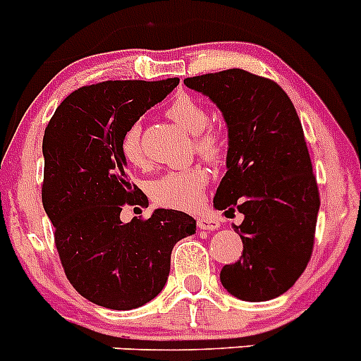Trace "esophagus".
I'll return each mask as SVG.
<instances>
[{"mask_svg":"<svg viewBox=\"0 0 361 361\" xmlns=\"http://www.w3.org/2000/svg\"><path fill=\"white\" fill-rule=\"evenodd\" d=\"M197 228H200V230L214 231L221 228V222H219L215 217H212V215H201V217L197 219Z\"/></svg>","mask_w":361,"mask_h":361,"instance_id":"esophagus-1","label":"esophagus"}]
</instances>
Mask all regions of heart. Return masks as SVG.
I'll return each instance as SVG.
<instances>
[{
	"label": "heart",
	"instance_id": "b5f03b06",
	"mask_svg": "<svg viewBox=\"0 0 361 361\" xmlns=\"http://www.w3.org/2000/svg\"><path fill=\"white\" fill-rule=\"evenodd\" d=\"M167 116L188 135H194L196 149L204 158L217 161L224 153V140L214 128H208V112L196 99L181 96L174 99L167 109ZM124 158L131 165H142L144 154L140 146V126L128 128L121 144ZM208 183V173L203 167H188L171 171L151 181L149 196L157 204L174 210H192L200 204L203 190Z\"/></svg>",
	"mask_w": 361,
	"mask_h": 361
}]
</instances>
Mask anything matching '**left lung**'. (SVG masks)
Listing matches in <instances>:
<instances>
[{
  "instance_id": "left-lung-1",
  "label": "left lung",
  "mask_w": 361,
  "mask_h": 361,
  "mask_svg": "<svg viewBox=\"0 0 361 361\" xmlns=\"http://www.w3.org/2000/svg\"><path fill=\"white\" fill-rule=\"evenodd\" d=\"M183 83L207 96L228 128L226 174L214 207L244 215L233 224L244 251L222 267V287L249 302L278 298L308 265L321 207L298 112L278 83L244 69Z\"/></svg>"
}]
</instances>
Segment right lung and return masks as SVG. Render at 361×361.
<instances>
[{"mask_svg": "<svg viewBox=\"0 0 361 361\" xmlns=\"http://www.w3.org/2000/svg\"><path fill=\"white\" fill-rule=\"evenodd\" d=\"M178 83L82 87L60 103L44 131V210L67 279L94 305L133 310L149 302L167 283L174 244L196 233V221L178 210L121 221L124 204H149L128 180L124 133Z\"/></svg>", "mask_w": 361, "mask_h": 361, "instance_id": "add662e5", "label": "right lung"}]
</instances>
